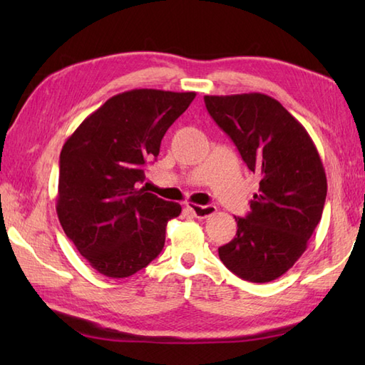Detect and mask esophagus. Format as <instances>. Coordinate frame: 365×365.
I'll use <instances>...</instances> for the list:
<instances>
[{
	"instance_id": "obj_1",
	"label": "esophagus",
	"mask_w": 365,
	"mask_h": 365,
	"mask_svg": "<svg viewBox=\"0 0 365 365\" xmlns=\"http://www.w3.org/2000/svg\"><path fill=\"white\" fill-rule=\"evenodd\" d=\"M188 210L199 220H204L216 212L215 205H196V204H187Z\"/></svg>"
}]
</instances>
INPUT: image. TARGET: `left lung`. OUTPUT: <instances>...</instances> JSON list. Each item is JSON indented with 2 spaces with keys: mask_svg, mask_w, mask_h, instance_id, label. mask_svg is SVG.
<instances>
[{
  "mask_svg": "<svg viewBox=\"0 0 365 365\" xmlns=\"http://www.w3.org/2000/svg\"><path fill=\"white\" fill-rule=\"evenodd\" d=\"M213 120L259 177L251 212L235 218V238L218 250L232 273L271 282L307 250L327 199V174L306 128L276 98L251 92L205 96Z\"/></svg>",
  "mask_w": 365,
  "mask_h": 365,
  "instance_id": "1",
  "label": "left lung"
}]
</instances>
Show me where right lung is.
Returning <instances> with one entry per match:
<instances>
[{
  "label": "right lung",
  "instance_id": "obj_1",
  "mask_svg": "<svg viewBox=\"0 0 365 365\" xmlns=\"http://www.w3.org/2000/svg\"><path fill=\"white\" fill-rule=\"evenodd\" d=\"M196 92L133 89L108 98L68 136L59 157L56 212L66 235L106 277H128L165 246L182 207L139 188L145 163Z\"/></svg>",
  "mask_w": 365,
  "mask_h": 365
}]
</instances>
